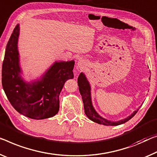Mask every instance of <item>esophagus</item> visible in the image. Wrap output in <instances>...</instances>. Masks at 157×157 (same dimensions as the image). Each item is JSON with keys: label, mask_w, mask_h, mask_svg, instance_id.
Returning a JSON list of instances; mask_svg holds the SVG:
<instances>
[{"label": "esophagus", "mask_w": 157, "mask_h": 157, "mask_svg": "<svg viewBox=\"0 0 157 157\" xmlns=\"http://www.w3.org/2000/svg\"><path fill=\"white\" fill-rule=\"evenodd\" d=\"M86 62L83 59H79L77 62V66L80 69H83L86 66Z\"/></svg>", "instance_id": "esophagus-1"}]
</instances>
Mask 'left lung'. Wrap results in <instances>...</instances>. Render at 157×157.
I'll list each match as a JSON object with an SVG mask.
<instances>
[{"label": "left lung", "instance_id": "left-lung-1", "mask_svg": "<svg viewBox=\"0 0 157 157\" xmlns=\"http://www.w3.org/2000/svg\"><path fill=\"white\" fill-rule=\"evenodd\" d=\"M78 85L79 91H80L82 97V100H83L86 115L88 117L89 119H90L95 123H98L99 124H102L105 125V126H118V125L123 124L132 119L136 115L140 108L139 107L137 110L133 112V113H132V114L128 116V117L124 119L118 121H112L107 120L99 115L98 113L94 109L92 104V100H91L90 85L86 76H85V74L83 73H81L80 75L78 76Z\"/></svg>", "mask_w": 157, "mask_h": 157}]
</instances>
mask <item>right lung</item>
<instances>
[{"label":"right lung","instance_id":"right-lung-1","mask_svg":"<svg viewBox=\"0 0 157 157\" xmlns=\"http://www.w3.org/2000/svg\"><path fill=\"white\" fill-rule=\"evenodd\" d=\"M20 25L8 40L2 67V86L12 106L33 119H44L57 114L59 96L64 83L74 78V60L55 62L40 79L28 83L21 78L17 48Z\"/></svg>","mask_w":157,"mask_h":157}]
</instances>
